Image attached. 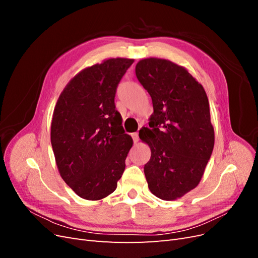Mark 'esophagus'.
Segmentation results:
<instances>
[{
	"instance_id": "obj_1",
	"label": "esophagus",
	"mask_w": 258,
	"mask_h": 258,
	"mask_svg": "<svg viewBox=\"0 0 258 258\" xmlns=\"http://www.w3.org/2000/svg\"><path fill=\"white\" fill-rule=\"evenodd\" d=\"M132 139H134V142L137 143L139 141V134L138 132H135V134H132Z\"/></svg>"
}]
</instances>
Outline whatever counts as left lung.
<instances>
[{"label": "left lung", "instance_id": "obj_1", "mask_svg": "<svg viewBox=\"0 0 258 258\" xmlns=\"http://www.w3.org/2000/svg\"><path fill=\"white\" fill-rule=\"evenodd\" d=\"M139 82L150 93L154 113L139 137L151 147L144 166L148 188L175 200L196 187L214 147L207 93L187 70L159 58L140 60Z\"/></svg>", "mask_w": 258, "mask_h": 258}]
</instances>
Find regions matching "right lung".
Listing matches in <instances>:
<instances>
[{"label": "right lung", "mask_w": 258, "mask_h": 258, "mask_svg": "<svg viewBox=\"0 0 258 258\" xmlns=\"http://www.w3.org/2000/svg\"><path fill=\"white\" fill-rule=\"evenodd\" d=\"M134 59L111 58L84 69L57 101L50 141L63 181L87 200L112 194L134 144L124 134L115 95Z\"/></svg>", "instance_id": "right-lung-1"}]
</instances>
